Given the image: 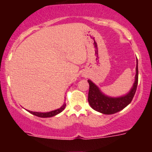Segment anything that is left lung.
Returning <instances> with one entry per match:
<instances>
[{
    "label": "left lung",
    "mask_w": 152,
    "mask_h": 152,
    "mask_svg": "<svg viewBox=\"0 0 152 152\" xmlns=\"http://www.w3.org/2000/svg\"><path fill=\"white\" fill-rule=\"evenodd\" d=\"M138 76H139V71H138V60H137L136 74H135V82L133 86L132 87L131 90L127 94L119 97H111L107 96L101 92L100 88L94 83H93L91 80H88V81L90 85L89 92H88V102L91 108L97 112L107 115L116 113L123 110L131 103L133 99L138 85V77H139Z\"/></svg>",
    "instance_id": "1"
}]
</instances>
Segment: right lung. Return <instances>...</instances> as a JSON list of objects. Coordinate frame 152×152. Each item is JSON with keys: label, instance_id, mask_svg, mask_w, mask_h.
Masks as SVG:
<instances>
[{"label": "right lung", "instance_id": "obj_1", "mask_svg": "<svg viewBox=\"0 0 152 152\" xmlns=\"http://www.w3.org/2000/svg\"><path fill=\"white\" fill-rule=\"evenodd\" d=\"M66 107V103H64L59 109H57V110H55L50 111V112H47V113H39V112H33V111H29L30 113L33 114L35 116H39V117H42V118H47V117H52V116H54L57 114L60 113L61 112H62L63 110H64Z\"/></svg>", "mask_w": 152, "mask_h": 152}]
</instances>
